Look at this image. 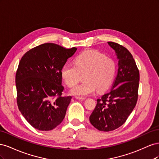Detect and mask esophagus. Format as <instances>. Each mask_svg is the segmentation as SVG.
<instances>
[{"label":"esophagus","mask_w":159,"mask_h":159,"mask_svg":"<svg viewBox=\"0 0 159 159\" xmlns=\"http://www.w3.org/2000/svg\"><path fill=\"white\" fill-rule=\"evenodd\" d=\"M75 98L77 99H79V100H84V99H85V98H80V97H76Z\"/></svg>","instance_id":"34e87169"}]
</instances>
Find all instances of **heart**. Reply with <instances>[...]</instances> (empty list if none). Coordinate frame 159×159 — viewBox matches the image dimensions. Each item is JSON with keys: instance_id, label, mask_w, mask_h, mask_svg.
Listing matches in <instances>:
<instances>
[{"instance_id": "heart-1", "label": "heart", "mask_w": 159, "mask_h": 159, "mask_svg": "<svg viewBox=\"0 0 159 159\" xmlns=\"http://www.w3.org/2000/svg\"><path fill=\"white\" fill-rule=\"evenodd\" d=\"M75 66L66 64L61 71L62 78L70 87L75 85L84 75L83 83L75 85L70 93L76 97H84L97 89L103 91L108 89L116 74V64L113 60L102 53L88 50L77 56Z\"/></svg>"}]
</instances>
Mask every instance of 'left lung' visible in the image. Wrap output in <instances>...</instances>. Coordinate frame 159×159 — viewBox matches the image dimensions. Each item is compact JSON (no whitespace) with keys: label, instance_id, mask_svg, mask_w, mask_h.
I'll return each mask as SVG.
<instances>
[{"label":"left lung","instance_id":"obj_1","mask_svg":"<svg viewBox=\"0 0 159 159\" xmlns=\"http://www.w3.org/2000/svg\"><path fill=\"white\" fill-rule=\"evenodd\" d=\"M118 60V72L112 89L97 99L89 116L92 125L102 131L121 127L131 113L137 102L139 71L129 51L117 43L108 42Z\"/></svg>","mask_w":159,"mask_h":159}]
</instances>
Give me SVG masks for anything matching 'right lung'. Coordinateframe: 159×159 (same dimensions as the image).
Here are the masks:
<instances>
[{
    "instance_id": "add662e5",
    "label": "right lung",
    "mask_w": 159,
    "mask_h": 159,
    "mask_svg": "<svg viewBox=\"0 0 159 159\" xmlns=\"http://www.w3.org/2000/svg\"><path fill=\"white\" fill-rule=\"evenodd\" d=\"M77 48L46 43L27 52L16 74L17 104L23 117L40 131H50L62 122L71 96L62 97L61 71Z\"/></svg>"
}]
</instances>
